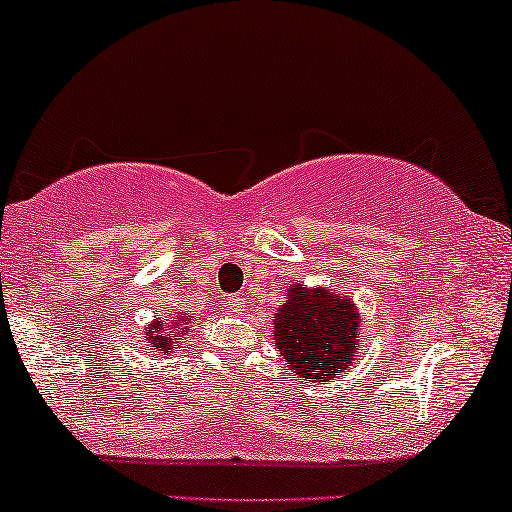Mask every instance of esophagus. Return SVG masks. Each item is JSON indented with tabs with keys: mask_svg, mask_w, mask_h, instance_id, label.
<instances>
[{
	"mask_svg": "<svg viewBox=\"0 0 512 512\" xmlns=\"http://www.w3.org/2000/svg\"><path fill=\"white\" fill-rule=\"evenodd\" d=\"M228 305H230V310H233V312H242L244 310V298L242 296H230Z\"/></svg>",
	"mask_w": 512,
	"mask_h": 512,
	"instance_id": "obj_1",
	"label": "esophagus"
}]
</instances>
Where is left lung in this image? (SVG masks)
<instances>
[{
	"instance_id": "obj_1",
	"label": "left lung",
	"mask_w": 512,
	"mask_h": 512,
	"mask_svg": "<svg viewBox=\"0 0 512 512\" xmlns=\"http://www.w3.org/2000/svg\"><path fill=\"white\" fill-rule=\"evenodd\" d=\"M272 321L286 370L307 382L324 384L345 373L361 347L359 307L328 286L291 284Z\"/></svg>"
}]
</instances>
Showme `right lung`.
<instances>
[{
  "mask_svg": "<svg viewBox=\"0 0 512 512\" xmlns=\"http://www.w3.org/2000/svg\"><path fill=\"white\" fill-rule=\"evenodd\" d=\"M191 314L174 312V317L163 319L156 317L146 326V342H149V354L167 356L174 354L181 347V338L191 331Z\"/></svg>",
  "mask_w": 512,
  "mask_h": 512,
  "instance_id": "add662e5",
  "label": "right lung"
}]
</instances>
